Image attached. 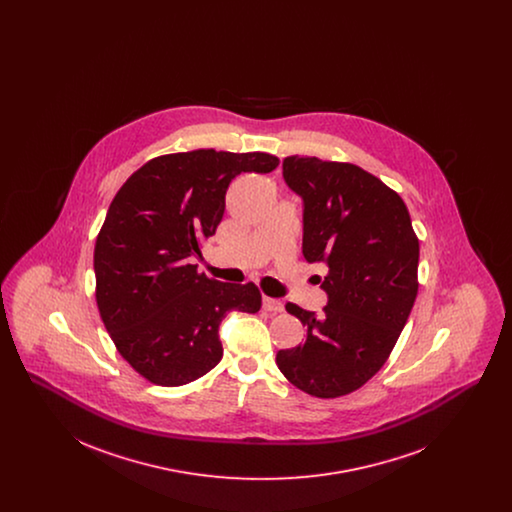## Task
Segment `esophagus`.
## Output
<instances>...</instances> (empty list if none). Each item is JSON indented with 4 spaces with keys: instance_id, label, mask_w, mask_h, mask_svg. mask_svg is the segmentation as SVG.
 I'll use <instances>...</instances> for the list:
<instances>
[{
    "instance_id": "esophagus-1",
    "label": "esophagus",
    "mask_w": 512,
    "mask_h": 512,
    "mask_svg": "<svg viewBox=\"0 0 512 512\" xmlns=\"http://www.w3.org/2000/svg\"><path fill=\"white\" fill-rule=\"evenodd\" d=\"M263 309L272 313V315H278L284 311V303L280 299H274V297H263Z\"/></svg>"
}]
</instances>
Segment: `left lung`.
I'll return each instance as SVG.
<instances>
[{
	"label": "left lung",
	"mask_w": 512,
	"mask_h": 512,
	"mask_svg": "<svg viewBox=\"0 0 512 512\" xmlns=\"http://www.w3.org/2000/svg\"><path fill=\"white\" fill-rule=\"evenodd\" d=\"M282 176L303 201V257L328 268L318 276L328 301L318 315L286 305L307 336L276 365L299 390L340 397L382 368L407 324L418 240L403 199L357 165L293 155Z\"/></svg>",
	"instance_id": "8db88e82"
}]
</instances>
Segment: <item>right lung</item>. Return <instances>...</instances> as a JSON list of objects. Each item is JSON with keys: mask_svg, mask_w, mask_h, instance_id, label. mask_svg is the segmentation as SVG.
I'll use <instances>...</instances> for the list:
<instances>
[{"mask_svg": "<svg viewBox=\"0 0 512 512\" xmlns=\"http://www.w3.org/2000/svg\"><path fill=\"white\" fill-rule=\"evenodd\" d=\"M268 153L197 149L147 161L109 205L96 251L99 315L119 353L159 386H182L222 359L220 322L257 313L255 284L197 272L199 244L224 215V195L242 172L278 167Z\"/></svg>", "mask_w": 512, "mask_h": 512, "instance_id": "add662e5", "label": "right lung"}]
</instances>
